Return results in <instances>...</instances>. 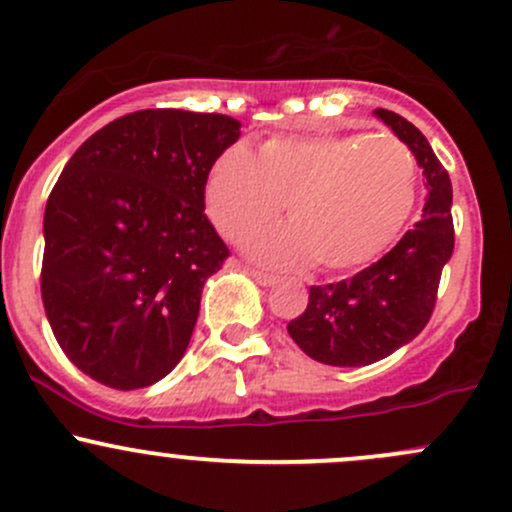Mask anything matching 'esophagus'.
I'll list each match as a JSON object with an SVG mask.
<instances>
[{
  "label": "esophagus",
  "instance_id": "34e87169",
  "mask_svg": "<svg viewBox=\"0 0 512 512\" xmlns=\"http://www.w3.org/2000/svg\"><path fill=\"white\" fill-rule=\"evenodd\" d=\"M251 276L256 278L258 285H263V288H271V285L278 283L276 276H271V273H263V271H256V268H251Z\"/></svg>",
  "mask_w": 512,
  "mask_h": 512
}]
</instances>
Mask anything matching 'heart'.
I'll return each instance as SVG.
<instances>
[{
    "label": "heart",
    "instance_id": "1",
    "mask_svg": "<svg viewBox=\"0 0 512 512\" xmlns=\"http://www.w3.org/2000/svg\"><path fill=\"white\" fill-rule=\"evenodd\" d=\"M417 202V163L393 136L315 134L266 141L254 158L229 148L214 161L205 207L229 241L288 212L290 224L246 244L273 268L356 271L386 254Z\"/></svg>",
    "mask_w": 512,
    "mask_h": 512
}]
</instances>
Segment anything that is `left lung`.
I'll use <instances>...</instances> for the list:
<instances>
[{
	"label": "left lung",
	"mask_w": 512,
	"mask_h": 512,
	"mask_svg": "<svg viewBox=\"0 0 512 512\" xmlns=\"http://www.w3.org/2000/svg\"><path fill=\"white\" fill-rule=\"evenodd\" d=\"M378 119L410 148L427 178L422 219L376 263L339 283L312 285L288 334L327 366H368L405 346L430 322L442 268L454 251L452 180L415 124L388 109Z\"/></svg>",
	"instance_id": "8db88e82"
}]
</instances>
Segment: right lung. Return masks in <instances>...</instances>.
Returning <instances> with one entry per match:
<instances>
[{"mask_svg": "<svg viewBox=\"0 0 512 512\" xmlns=\"http://www.w3.org/2000/svg\"><path fill=\"white\" fill-rule=\"evenodd\" d=\"M224 114L141 109L90 136L43 214L41 298L60 349L117 390L153 386L188 349L227 244L207 175L241 136Z\"/></svg>", "mask_w": 512, "mask_h": 512, "instance_id": "right-lung-1", "label": "right lung"}]
</instances>
